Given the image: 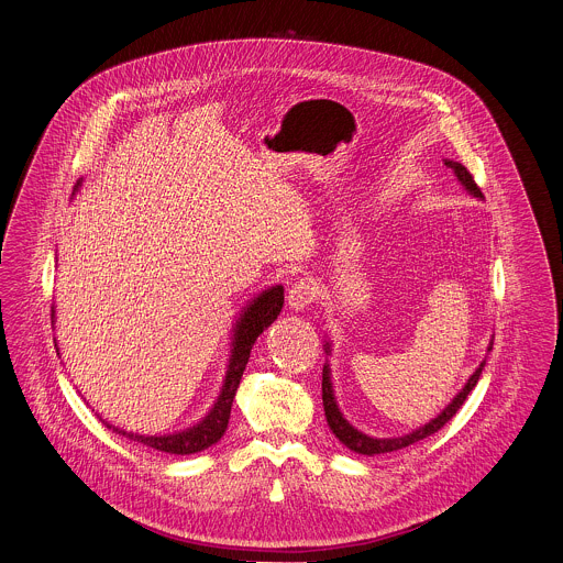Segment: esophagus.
Listing matches in <instances>:
<instances>
[{"label": "esophagus", "mask_w": 563, "mask_h": 563, "mask_svg": "<svg viewBox=\"0 0 563 563\" xmlns=\"http://www.w3.org/2000/svg\"><path fill=\"white\" fill-rule=\"evenodd\" d=\"M312 298H314V287L311 280H298L287 294V307L291 311H305L307 305H311Z\"/></svg>", "instance_id": "esophagus-1"}]
</instances>
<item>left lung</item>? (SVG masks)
<instances>
[{
    "mask_svg": "<svg viewBox=\"0 0 563 563\" xmlns=\"http://www.w3.org/2000/svg\"><path fill=\"white\" fill-rule=\"evenodd\" d=\"M444 166L453 170V175L457 177V181L462 184V188L466 189L468 194H473L475 198H484L482 189L477 188V184L473 181L471 173L460 164V162H453V159H444ZM325 354L330 356L332 352V345L330 341H325L323 345ZM493 350V339H490V345H488V352ZM486 361L479 363V367L473 372V375L468 377V382L462 386V390L446 404V408L434 417L430 423L412 430L410 434H404V437L397 438H374L363 434L361 430H356L345 417L343 412L339 410V404H336V397H334V388H332V374H330V365L325 363L323 365V374H321V399H323V412H325V421H328V428L332 430V434L339 438L347 449L356 451V453H363V455H377V453H390V451H397V449H404V446H410L423 438L432 437L437 434L438 430L462 408V404L466 401L468 393L475 388L482 369H484Z\"/></svg>",
    "mask_w": 563,
    "mask_h": 563,
    "instance_id": "1",
    "label": "left lung"
}]
</instances>
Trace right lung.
Returning a JSON list of instances; mask_svg holds the SVG:
<instances>
[{"instance_id":"1","label":"right lung","mask_w":563,"mask_h":563,"mask_svg":"<svg viewBox=\"0 0 563 563\" xmlns=\"http://www.w3.org/2000/svg\"><path fill=\"white\" fill-rule=\"evenodd\" d=\"M283 305H285V289H283V285H274V287H267L265 291L256 294L251 302L242 309L235 325H233L231 354H229V365H227V375L222 379L220 395L213 401L211 410L196 426H191L188 430H181V432H175V434L144 437V434H133V432L121 430L103 419L101 421L112 432L129 438L133 442H140L144 446L164 451V453L189 455V453H198V451L216 444L220 438L224 437V432L229 428L231 406H233L235 393L240 388V379L249 365L252 345L258 339V334L276 321ZM52 319H56V311H52Z\"/></svg>"}]
</instances>
